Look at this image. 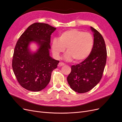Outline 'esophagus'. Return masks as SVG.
<instances>
[{
	"instance_id": "esophagus-1",
	"label": "esophagus",
	"mask_w": 122,
	"mask_h": 122,
	"mask_svg": "<svg viewBox=\"0 0 122 122\" xmlns=\"http://www.w3.org/2000/svg\"><path fill=\"white\" fill-rule=\"evenodd\" d=\"M64 65H65V64L64 63V62H59V64H58V66H60V67H61V66H64Z\"/></svg>"
}]
</instances>
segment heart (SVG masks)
<instances>
[{
    "label": "heart",
    "mask_w": 122,
    "mask_h": 122,
    "mask_svg": "<svg viewBox=\"0 0 122 122\" xmlns=\"http://www.w3.org/2000/svg\"><path fill=\"white\" fill-rule=\"evenodd\" d=\"M93 36L88 32H83L78 29H71L61 32L59 38H54L51 48L54 56L59 58L60 54L66 50L67 52L65 58L79 62L89 56L94 46Z\"/></svg>",
    "instance_id": "obj_1"
}]
</instances>
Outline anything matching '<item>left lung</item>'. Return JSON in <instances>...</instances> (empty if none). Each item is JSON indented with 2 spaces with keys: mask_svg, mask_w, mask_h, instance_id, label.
I'll return each instance as SVG.
<instances>
[{
  "mask_svg": "<svg viewBox=\"0 0 122 122\" xmlns=\"http://www.w3.org/2000/svg\"><path fill=\"white\" fill-rule=\"evenodd\" d=\"M94 32V43L92 52L80 64L71 66L67 81L72 89L78 93H86L93 88L101 80L106 62L107 51L103 36L96 29Z\"/></svg>",
  "mask_w": 122,
  "mask_h": 122,
  "instance_id": "1",
  "label": "left lung"
}]
</instances>
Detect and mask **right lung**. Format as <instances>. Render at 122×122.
Here are the masks:
<instances>
[{
  "instance_id": "add662e5",
  "label": "right lung",
  "mask_w": 122,
  "mask_h": 122,
  "mask_svg": "<svg viewBox=\"0 0 122 122\" xmlns=\"http://www.w3.org/2000/svg\"><path fill=\"white\" fill-rule=\"evenodd\" d=\"M56 28L46 23L36 22L30 25L16 44L12 60V68L18 82L26 90L39 92L50 82L51 73L59 61L49 55L50 37ZM31 41L40 47L31 53L28 48Z\"/></svg>"
}]
</instances>
